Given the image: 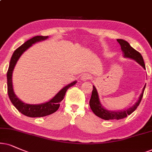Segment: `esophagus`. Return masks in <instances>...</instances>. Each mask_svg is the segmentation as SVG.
I'll list each match as a JSON object with an SVG mask.
<instances>
[{"mask_svg": "<svg viewBox=\"0 0 152 152\" xmlns=\"http://www.w3.org/2000/svg\"><path fill=\"white\" fill-rule=\"evenodd\" d=\"M90 78H91V77H90V75H88L87 74H84L81 76V80H87L90 79Z\"/></svg>", "mask_w": 152, "mask_h": 152, "instance_id": "obj_1", "label": "esophagus"}]
</instances>
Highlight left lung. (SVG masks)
Listing matches in <instances>:
<instances>
[{
	"mask_svg": "<svg viewBox=\"0 0 152 152\" xmlns=\"http://www.w3.org/2000/svg\"><path fill=\"white\" fill-rule=\"evenodd\" d=\"M117 41L120 44L121 48L124 53V56L125 57H128V58H130L134 59L137 62L138 64H140L144 69H145V64L144 62L142 56L141 55L139 52L135 50L133 48H132L129 43L127 41H124L123 39H117ZM146 85L144 86L142 93L140 96V98L138 101L136 102L135 104L132 107H130L128 109H125V110L118 111H109L105 109L104 107L102 106L99 102L98 93H97V89L95 86H93V92H92L91 98L90 99V107L91 108L92 111L96 116H97L99 118L104 119V120H119V119H122L126 118L128 115L131 114L137 107L139 106L140 102L142 100V98L143 97V93L145 91Z\"/></svg>",
	"mask_w": 152,
	"mask_h": 152,
	"instance_id": "8db88e82",
	"label": "left lung"
}]
</instances>
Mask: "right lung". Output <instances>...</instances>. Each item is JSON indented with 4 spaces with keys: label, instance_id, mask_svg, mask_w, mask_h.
Listing matches in <instances>:
<instances>
[{
    "label": "right lung",
    "instance_id": "right-lung-1",
    "mask_svg": "<svg viewBox=\"0 0 152 152\" xmlns=\"http://www.w3.org/2000/svg\"><path fill=\"white\" fill-rule=\"evenodd\" d=\"M48 36H34V38H31L26 41L24 44H22L20 47L16 49L12 54V56L11 57L10 62L8 70L7 72V93H8L9 98L10 99L11 102L12 104L16 107V109L22 114L28 117H43L48 116L51 114L55 112L57 109H59V105H60V102L62 101L64 99L65 94H66V90L70 87L74 86L77 83V81H74L72 83L69 84L64 88H63L57 94L53 99L43 104H28L24 103L18 97L15 95L13 90L12 86V72L14 70L15 64L20 58L22 53L25 50H26L30 46H31L34 43L36 42H39L41 41L47 39Z\"/></svg>",
    "mask_w": 152,
    "mask_h": 152
}]
</instances>
